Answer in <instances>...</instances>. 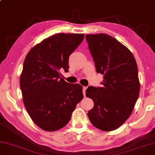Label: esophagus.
Returning a JSON list of instances; mask_svg holds the SVG:
<instances>
[{
	"mask_svg": "<svg viewBox=\"0 0 155 155\" xmlns=\"http://www.w3.org/2000/svg\"><path fill=\"white\" fill-rule=\"evenodd\" d=\"M86 89H87V87L84 86L83 87V94H84V96H85V91H86Z\"/></svg>",
	"mask_w": 155,
	"mask_h": 155,
	"instance_id": "1",
	"label": "esophagus"
}]
</instances>
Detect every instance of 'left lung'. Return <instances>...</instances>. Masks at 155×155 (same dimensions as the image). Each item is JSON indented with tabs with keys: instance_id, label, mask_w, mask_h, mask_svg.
Returning a JSON list of instances; mask_svg holds the SVG:
<instances>
[{
	"instance_id": "8db88e82",
	"label": "left lung",
	"mask_w": 155,
	"mask_h": 155,
	"mask_svg": "<svg viewBox=\"0 0 155 155\" xmlns=\"http://www.w3.org/2000/svg\"><path fill=\"white\" fill-rule=\"evenodd\" d=\"M85 39L97 72L104 74L102 86L85 91L94 101L87 115L97 129L115 130L128 119L139 95L137 62L125 46L107 34L86 35Z\"/></svg>"
}]
</instances>
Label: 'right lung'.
<instances>
[{
	"mask_svg": "<svg viewBox=\"0 0 155 155\" xmlns=\"http://www.w3.org/2000/svg\"><path fill=\"white\" fill-rule=\"evenodd\" d=\"M84 34L58 33L35 46L26 55L20 77L23 101L39 127L48 131L63 128L84 98L83 87L61 78L68 71L69 57L84 40Z\"/></svg>",
	"mask_w": 155,
	"mask_h": 155,
	"instance_id": "add662e5",
	"label": "right lung"
}]
</instances>
